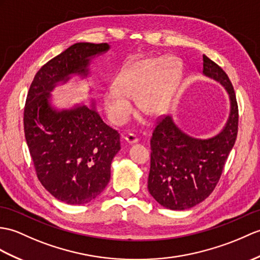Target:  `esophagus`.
<instances>
[{"label":"esophagus","instance_id":"obj_1","mask_svg":"<svg viewBox=\"0 0 260 260\" xmlns=\"http://www.w3.org/2000/svg\"><path fill=\"white\" fill-rule=\"evenodd\" d=\"M125 141L127 142L128 144H134V143H137L138 142V138L136 135L134 134H127L126 136H124Z\"/></svg>","mask_w":260,"mask_h":260}]
</instances>
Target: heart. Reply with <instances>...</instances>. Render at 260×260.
Returning <instances> with one entry per match:
<instances>
[{
  "mask_svg": "<svg viewBox=\"0 0 260 260\" xmlns=\"http://www.w3.org/2000/svg\"><path fill=\"white\" fill-rule=\"evenodd\" d=\"M182 74L177 58L144 57L125 65L117 74L114 85L105 93L108 118L122 125L133 112L129 99L145 115L157 116L170 105Z\"/></svg>",
  "mask_w": 260,
  "mask_h": 260,
  "instance_id": "obj_1",
  "label": "heart"
}]
</instances>
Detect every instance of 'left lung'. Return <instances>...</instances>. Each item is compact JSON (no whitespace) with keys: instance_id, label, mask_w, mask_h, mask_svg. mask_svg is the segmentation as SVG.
Here are the masks:
<instances>
[{"instance_id":"8db88e82","label":"left lung","mask_w":260,"mask_h":260,"mask_svg":"<svg viewBox=\"0 0 260 260\" xmlns=\"http://www.w3.org/2000/svg\"><path fill=\"white\" fill-rule=\"evenodd\" d=\"M204 74L225 86L232 110L225 128L209 140L184 134L170 116L157 120L150 138L149 194L161 206L188 209L206 199L218 184L238 133V104L234 86L219 65L203 55Z\"/></svg>"}]
</instances>
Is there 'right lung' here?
Listing matches in <instances>:
<instances>
[{
    "mask_svg": "<svg viewBox=\"0 0 260 260\" xmlns=\"http://www.w3.org/2000/svg\"><path fill=\"white\" fill-rule=\"evenodd\" d=\"M106 43H76L39 70L24 106V134L36 176L44 188L66 204H86L105 189L111 162L120 149L119 134L85 105L56 111L48 99L57 82L88 74L89 59L106 52Z\"/></svg>",
    "mask_w": 260,
    "mask_h": 260,
    "instance_id": "1",
    "label": "right lung"
}]
</instances>
